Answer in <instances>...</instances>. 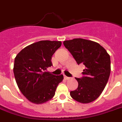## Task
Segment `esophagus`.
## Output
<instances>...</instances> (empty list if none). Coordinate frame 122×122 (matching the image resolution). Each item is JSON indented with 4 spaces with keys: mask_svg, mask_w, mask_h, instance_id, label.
I'll return each instance as SVG.
<instances>
[{
    "mask_svg": "<svg viewBox=\"0 0 122 122\" xmlns=\"http://www.w3.org/2000/svg\"><path fill=\"white\" fill-rule=\"evenodd\" d=\"M64 78H65V80H68V79H70V77H67V76H64Z\"/></svg>",
    "mask_w": 122,
    "mask_h": 122,
    "instance_id": "obj_1",
    "label": "esophagus"
}]
</instances>
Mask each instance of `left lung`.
<instances>
[{
    "instance_id": "8db88e82",
    "label": "left lung",
    "mask_w": 122,
    "mask_h": 122,
    "mask_svg": "<svg viewBox=\"0 0 122 122\" xmlns=\"http://www.w3.org/2000/svg\"><path fill=\"white\" fill-rule=\"evenodd\" d=\"M64 46L71 53L78 65L83 64V77L76 78V90L70 96L79 103L92 102L101 95L107 85L111 73V58L106 50L99 43L77 38L65 41Z\"/></svg>"
}]
</instances>
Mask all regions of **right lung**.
Returning a JSON list of instances; mask_svg holds the SVG:
<instances>
[{"label": "right lung", "mask_w": 122, "mask_h": 122, "mask_svg": "<svg viewBox=\"0 0 122 122\" xmlns=\"http://www.w3.org/2000/svg\"><path fill=\"white\" fill-rule=\"evenodd\" d=\"M61 41H40L27 46L16 56L13 73L19 89L30 102L41 104L52 99L63 76L46 72Z\"/></svg>", "instance_id": "right-lung-1"}]
</instances>
